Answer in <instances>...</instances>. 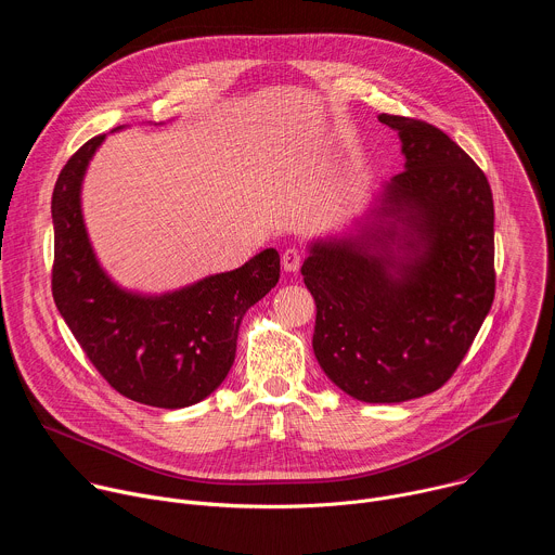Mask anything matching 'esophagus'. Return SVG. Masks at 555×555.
I'll return each instance as SVG.
<instances>
[{"label":"esophagus","mask_w":555,"mask_h":555,"mask_svg":"<svg viewBox=\"0 0 555 555\" xmlns=\"http://www.w3.org/2000/svg\"><path fill=\"white\" fill-rule=\"evenodd\" d=\"M281 263H283L285 272H296V270L300 268V263H302V253H300L298 248L289 246V248H285V250H283V255H281Z\"/></svg>","instance_id":"34e87169"}]
</instances>
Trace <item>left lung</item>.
Here are the masks:
<instances>
[{
  "instance_id": "left-lung-1",
  "label": "left lung",
  "mask_w": 555,
  "mask_h": 555,
  "mask_svg": "<svg viewBox=\"0 0 555 555\" xmlns=\"http://www.w3.org/2000/svg\"><path fill=\"white\" fill-rule=\"evenodd\" d=\"M404 171L300 268L315 302L313 353L351 398L398 404L441 388L494 300V202L486 173L441 129L379 114Z\"/></svg>"
}]
</instances>
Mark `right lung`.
I'll return each instance as SVG.
<instances>
[{"instance_id": "obj_1", "label": "right lung", "mask_w": 555, "mask_h": 555, "mask_svg": "<svg viewBox=\"0 0 555 555\" xmlns=\"http://www.w3.org/2000/svg\"><path fill=\"white\" fill-rule=\"evenodd\" d=\"M122 129V127H118ZM105 135L78 149L54 184L52 296L99 373L125 398L186 409L225 379L246 311L281 276L274 248L242 268L165 294L120 287L101 266L83 219V178Z\"/></svg>"}]
</instances>
